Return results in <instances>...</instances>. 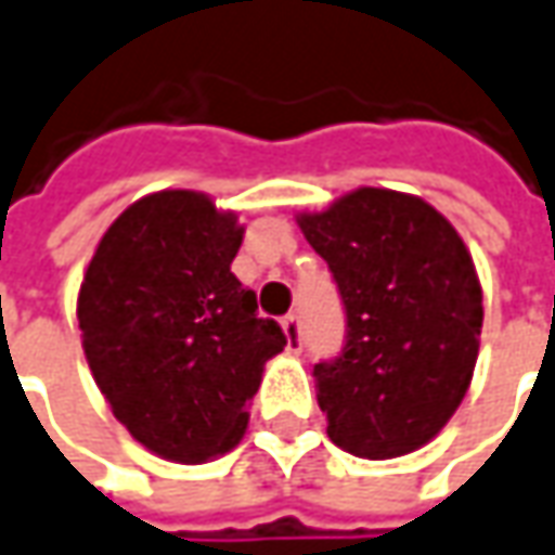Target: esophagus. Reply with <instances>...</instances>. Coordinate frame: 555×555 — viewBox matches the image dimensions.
Returning <instances> with one entry per match:
<instances>
[{
	"label": "esophagus",
	"mask_w": 555,
	"mask_h": 555,
	"mask_svg": "<svg viewBox=\"0 0 555 555\" xmlns=\"http://www.w3.org/2000/svg\"><path fill=\"white\" fill-rule=\"evenodd\" d=\"M282 331H285V340H288V352H300V346H304V340H300V319L294 312H288L282 319Z\"/></svg>",
	"instance_id": "1"
}]
</instances>
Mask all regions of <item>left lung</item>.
Returning a JSON list of instances; mask_svg holds the SVG:
<instances>
[{"instance_id": "1", "label": "left lung", "mask_w": 555, "mask_h": 555, "mask_svg": "<svg viewBox=\"0 0 555 555\" xmlns=\"http://www.w3.org/2000/svg\"><path fill=\"white\" fill-rule=\"evenodd\" d=\"M337 282L346 340L312 367L327 437L361 459L420 450L465 398L483 292L462 236L425 199L358 188L300 215Z\"/></svg>"}]
</instances>
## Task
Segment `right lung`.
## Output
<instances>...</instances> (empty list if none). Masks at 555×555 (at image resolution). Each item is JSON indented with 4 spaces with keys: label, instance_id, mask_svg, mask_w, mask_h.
Listing matches in <instances>:
<instances>
[{
    "label": "right lung",
    "instance_id": "obj_1",
    "mask_svg": "<svg viewBox=\"0 0 555 555\" xmlns=\"http://www.w3.org/2000/svg\"><path fill=\"white\" fill-rule=\"evenodd\" d=\"M240 246L236 215L194 191H160L105 230L81 282L93 379L115 420L169 462L233 450L263 361L288 343L230 273Z\"/></svg>",
    "mask_w": 555,
    "mask_h": 555
}]
</instances>
